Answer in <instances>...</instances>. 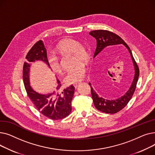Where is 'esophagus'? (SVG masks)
<instances>
[{
	"label": "esophagus",
	"mask_w": 155,
	"mask_h": 155,
	"mask_svg": "<svg viewBox=\"0 0 155 155\" xmlns=\"http://www.w3.org/2000/svg\"><path fill=\"white\" fill-rule=\"evenodd\" d=\"M79 84H80V83H76V84H73V86H74V87H75V88H77V86H78Z\"/></svg>",
	"instance_id": "esophagus-1"
}]
</instances>
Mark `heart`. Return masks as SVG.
I'll list each match as a JSON object with an SVG mask.
<instances>
[{
    "mask_svg": "<svg viewBox=\"0 0 155 155\" xmlns=\"http://www.w3.org/2000/svg\"><path fill=\"white\" fill-rule=\"evenodd\" d=\"M55 50L56 53L60 54L72 53L73 62V63H76L65 72L63 77L64 83L73 84L82 80L86 74L87 67L85 63L82 61L86 62L90 58V53L88 49L77 40L67 39L57 45ZM48 62L54 72L56 73L61 72V67L58 56L56 55L49 56Z\"/></svg>",
    "mask_w": 155,
    "mask_h": 155,
    "instance_id": "1",
    "label": "heart"
}]
</instances>
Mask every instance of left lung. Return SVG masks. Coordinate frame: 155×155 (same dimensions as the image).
<instances>
[{"label":"left lung","instance_id":"obj_1","mask_svg":"<svg viewBox=\"0 0 155 155\" xmlns=\"http://www.w3.org/2000/svg\"><path fill=\"white\" fill-rule=\"evenodd\" d=\"M90 34L92 36L95 38L97 40V48L95 51L94 57L96 56L99 53H101L105 48L107 47L117 45L120 44H123L129 50L130 54L133 60L134 64L135 74L132 84L130 87L127 92L122 96L120 98L116 100H107L104 99L102 97H100L94 91L93 88L91 87V83H89V85L91 88V94L93 99L95 107L97 110H99L102 112L107 114H115L121 110L126 107V105L128 104L129 101L131 99L132 97L136 90L137 82L138 80V77L140 75V70L138 67L137 63L136 62L134 57L133 56L132 52L130 50L129 47L124 42V41L122 39L117 35L114 33V32L107 31V30H94L90 32Z\"/></svg>","mask_w":155,"mask_h":155}]
</instances>
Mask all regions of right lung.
Masks as SVG:
<instances>
[{
	"mask_svg": "<svg viewBox=\"0 0 155 155\" xmlns=\"http://www.w3.org/2000/svg\"><path fill=\"white\" fill-rule=\"evenodd\" d=\"M26 61L23 65V82L28 96L36 108L46 117L52 120L62 119L68 116L71 111V101L75 87L70 85L61 90V85L57 79L58 87L50 94L43 95L33 91L29 85V68L32 62L37 60L45 62L49 67L47 53L42 41H38L28 53Z\"/></svg>",
	"mask_w": 155,
	"mask_h": 155,
	"instance_id": "1",
	"label": "right lung"
}]
</instances>
